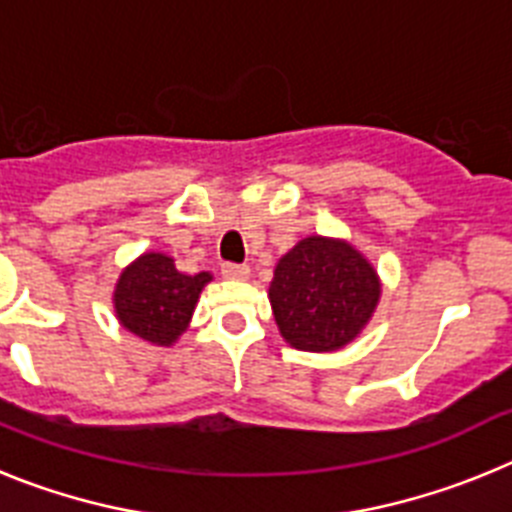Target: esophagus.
<instances>
[{
  "label": "esophagus",
  "mask_w": 512,
  "mask_h": 512,
  "mask_svg": "<svg viewBox=\"0 0 512 512\" xmlns=\"http://www.w3.org/2000/svg\"><path fill=\"white\" fill-rule=\"evenodd\" d=\"M248 266L246 264H223L220 266V274L225 279H248Z\"/></svg>",
  "instance_id": "esophagus-1"
}]
</instances>
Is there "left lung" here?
<instances>
[{
	"mask_svg": "<svg viewBox=\"0 0 512 512\" xmlns=\"http://www.w3.org/2000/svg\"><path fill=\"white\" fill-rule=\"evenodd\" d=\"M382 284L364 253L338 238L310 235L279 259L269 302L284 341L300 351H338L377 310Z\"/></svg>",
	"mask_w": 512,
	"mask_h": 512,
	"instance_id": "obj_1",
	"label": "left lung"
}]
</instances>
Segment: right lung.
I'll list each match as a JSON object with an SVG mask.
<instances>
[{"label":"right lung","instance_id":"right-lung-1","mask_svg":"<svg viewBox=\"0 0 512 512\" xmlns=\"http://www.w3.org/2000/svg\"><path fill=\"white\" fill-rule=\"evenodd\" d=\"M212 274H182L166 253L148 251L125 266L115 284V315L125 330L153 346H171L187 330Z\"/></svg>","mask_w":512,"mask_h":512}]
</instances>
